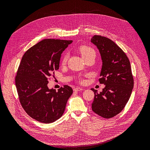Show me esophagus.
<instances>
[{"instance_id": "obj_1", "label": "esophagus", "mask_w": 150, "mask_h": 150, "mask_svg": "<svg viewBox=\"0 0 150 150\" xmlns=\"http://www.w3.org/2000/svg\"><path fill=\"white\" fill-rule=\"evenodd\" d=\"M83 90V88H80V87H77L74 88V91H82Z\"/></svg>"}]
</instances>
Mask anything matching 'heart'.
Masks as SVG:
<instances>
[{
	"instance_id": "obj_1",
	"label": "heart",
	"mask_w": 150,
	"mask_h": 150,
	"mask_svg": "<svg viewBox=\"0 0 150 150\" xmlns=\"http://www.w3.org/2000/svg\"><path fill=\"white\" fill-rule=\"evenodd\" d=\"M79 51L81 54V56L83 57V58H84L86 56L91 55V54H95V52L94 50L88 46H81L79 49ZM67 56L66 54H64V55L62 57V61H61L62 64L63 65L65 64L67 62Z\"/></svg>"
}]
</instances>
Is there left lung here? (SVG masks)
Segmentation results:
<instances>
[{
    "label": "left lung",
    "mask_w": 150,
    "mask_h": 150,
    "mask_svg": "<svg viewBox=\"0 0 150 150\" xmlns=\"http://www.w3.org/2000/svg\"><path fill=\"white\" fill-rule=\"evenodd\" d=\"M91 42L97 47L103 62L99 83L105 87L94 93L92 110L104 118H111L123 110L134 86L130 62L123 51L107 38L95 35Z\"/></svg>",
    "instance_id": "1"
}]
</instances>
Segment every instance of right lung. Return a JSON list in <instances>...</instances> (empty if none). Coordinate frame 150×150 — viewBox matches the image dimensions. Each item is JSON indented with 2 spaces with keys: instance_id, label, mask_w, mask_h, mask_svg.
<instances>
[{
  "instance_id": "1",
  "label": "right lung",
  "mask_w": 150,
  "mask_h": 150,
  "mask_svg": "<svg viewBox=\"0 0 150 150\" xmlns=\"http://www.w3.org/2000/svg\"><path fill=\"white\" fill-rule=\"evenodd\" d=\"M72 42L71 40L44 39L22 58L16 76L20 103L32 118L40 122L51 123L60 118L73 92L67 85L58 91L47 86L48 78L59 67L61 54Z\"/></svg>"
}]
</instances>
